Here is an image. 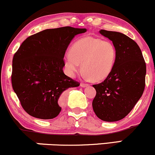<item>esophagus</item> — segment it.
<instances>
[{
	"instance_id": "obj_1",
	"label": "esophagus",
	"mask_w": 155,
	"mask_h": 155,
	"mask_svg": "<svg viewBox=\"0 0 155 155\" xmlns=\"http://www.w3.org/2000/svg\"><path fill=\"white\" fill-rule=\"evenodd\" d=\"M80 86H81V87H86L89 86V84H85V83H81L80 84Z\"/></svg>"
}]
</instances>
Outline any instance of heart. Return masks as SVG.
Returning <instances> with one entry per match:
<instances>
[{
	"mask_svg": "<svg viewBox=\"0 0 155 155\" xmlns=\"http://www.w3.org/2000/svg\"><path fill=\"white\" fill-rule=\"evenodd\" d=\"M117 58L116 48L109 41L95 37H85L74 44L64 57L67 74L74 77L80 63L87 79L99 81L110 75Z\"/></svg>",
	"mask_w": 155,
	"mask_h": 155,
	"instance_id": "heart-1",
	"label": "heart"
}]
</instances>
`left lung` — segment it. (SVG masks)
Instances as JSON below:
<instances>
[{"label": "left lung", "instance_id": "obj_1", "mask_svg": "<svg viewBox=\"0 0 155 155\" xmlns=\"http://www.w3.org/2000/svg\"><path fill=\"white\" fill-rule=\"evenodd\" d=\"M116 48L117 58L110 75L92 86L96 95L92 108L96 116L106 122H116L127 116L143 95L147 73L140 49L123 33L101 30Z\"/></svg>", "mask_w": 155, "mask_h": 155}]
</instances>
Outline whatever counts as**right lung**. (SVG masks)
Instances as JSON below:
<instances>
[{
  "label": "right lung",
  "mask_w": 155,
  "mask_h": 155,
  "mask_svg": "<svg viewBox=\"0 0 155 155\" xmlns=\"http://www.w3.org/2000/svg\"><path fill=\"white\" fill-rule=\"evenodd\" d=\"M87 31L72 27L47 29L27 38L14 55L12 84L22 108L42 120L61 111V94L80 84L64 74L63 58L75 35Z\"/></svg>",
  "instance_id": "add662e5"
}]
</instances>
